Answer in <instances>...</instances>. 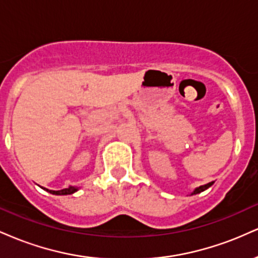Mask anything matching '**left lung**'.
I'll use <instances>...</instances> for the list:
<instances>
[{
  "mask_svg": "<svg viewBox=\"0 0 258 258\" xmlns=\"http://www.w3.org/2000/svg\"><path fill=\"white\" fill-rule=\"evenodd\" d=\"M212 184H214V182H210V183H207V184H205V185H200V186H198V188H195V189H194V191H193V193H191V195H194V194H199V193H201V191L206 190V189H209L210 186H211Z\"/></svg>",
  "mask_w": 258,
  "mask_h": 258,
  "instance_id": "8db88e82",
  "label": "left lung"
}]
</instances>
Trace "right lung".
I'll use <instances>...</instances> for the list:
<instances>
[{"instance_id": "right-lung-1", "label": "right lung", "mask_w": 258, "mask_h": 258, "mask_svg": "<svg viewBox=\"0 0 258 258\" xmlns=\"http://www.w3.org/2000/svg\"><path fill=\"white\" fill-rule=\"evenodd\" d=\"M43 189H46V188H43ZM46 190L49 191L51 194H54V195H68V194L75 193V191L78 190V188H75V186H69V188L61 189V190H48V189H46Z\"/></svg>"}]
</instances>
